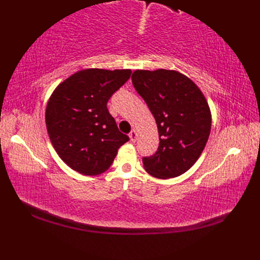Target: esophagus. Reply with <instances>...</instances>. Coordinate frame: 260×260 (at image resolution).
Returning <instances> with one entry per match:
<instances>
[{
  "label": "esophagus",
  "mask_w": 260,
  "mask_h": 260,
  "mask_svg": "<svg viewBox=\"0 0 260 260\" xmlns=\"http://www.w3.org/2000/svg\"><path fill=\"white\" fill-rule=\"evenodd\" d=\"M129 137H131V141L132 142H135L137 140V132L135 129H133L129 133Z\"/></svg>",
  "instance_id": "1"
}]
</instances>
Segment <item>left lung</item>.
<instances>
[{
    "instance_id": "left-lung-1",
    "label": "left lung",
    "mask_w": 260,
    "mask_h": 260,
    "mask_svg": "<svg viewBox=\"0 0 260 260\" xmlns=\"http://www.w3.org/2000/svg\"><path fill=\"white\" fill-rule=\"evenodd\" d=\"M132 82L158 129L157 151L143 157L144 169L158 179L183 174L201 155L211 129V113L203 93L174 70H136Z\"/></svg>"
}]
</instances>
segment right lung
Listing matches in <instances>:
<instances>
[{"label":"right lung","instance_id":"obj_1","mask_svg":"<svg viewBox=\"0 0 260 260\" xmlns=\"http://www.w3.org/2000/svg\"><path fill=\"white\" fill-rule=\"evenodd\" d=\"M131 74L129 69H85L52 92L46 110L48 134L60 158L77 172H105L129 140L119 132L107 102Z\"/></svg>","mask_w":260,"mask_h":260}]
</instances>
